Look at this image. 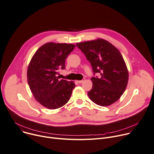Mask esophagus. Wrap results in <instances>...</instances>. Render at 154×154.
<instances>
[{
  "label": "esophagus",
  "mask_w": 154,
  "mask_h": 154,
  "mask_svg": "<svg viewBox=\"0 0 154 154\" xmlns=\"http://www.w3.org/2000/svg\"><path fill=\"white\" fill-rule=\"evenodd\" d=\"M85 80V79H83L82 80H78L77 81V82L79 83H83V82H84Z\"/></svg>",
  "instance_id": "esophagus-1"
}]
</instances>
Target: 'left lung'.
Listing matches in <instances>:
<instances>
[{"instance_id": "obj_1", "label": "left lung", "mask_w": 154, "mask_h": 154, "mask_svg": "<svg viewBox=\"0 0 154 154\" xmlns=\"http://www.w3.org/2000/svg\"><path fill=\"white\" fill-rule=\"evenodd\" d=\"M77 47L90 63L94 75L90 99L101 106L116 102L124 93L128 82V71L120 52L112 44L102 38L77 43Z\"/></svg>"}]
</instances>
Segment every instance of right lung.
<instances>
[{"instance_id":"right-lung-1","label":"right lung","mask_w":154,"mask_h":154,"mask_svg":"<svg viewBox=\"0 0 154 154\" xmlns=\"http://www.w3.org/2000/svg\"><path fill=\"white\" fill-rule=\"evenodd\" d=\"M75 45L47 43L32 57L27 72V82L35 99L43 106L55 109L65 105L75 85L73 81L59 80V69H65V61Z\"/></svg>"}]
</instances>
